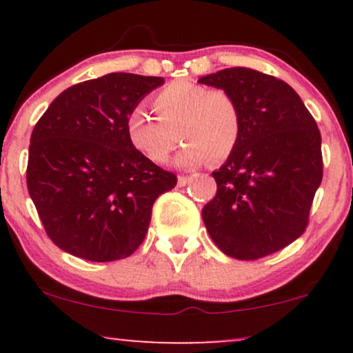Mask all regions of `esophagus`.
I'll list each match as a JSON object with an SVG mask.
<instances>
[{"label": "esophagus", "mask_w": 353, "mask_h": 353, "mask_svg": "<svg viewBox=\"0 0 353 353\" xmlns=\"http://www.w3.org/2000/svg\"><path fill=\"white\" fill-rule=\"evenodd\" d=\"M188 181H190V176H185V175H180L178 176V186L183 188L188 185Z\"/></svg>", "instance_id": "1"}]
</instances>
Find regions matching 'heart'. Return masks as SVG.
<instances>
[{
	"instance_id": "heart-1",
	"label": "heart",
	"mask_w": 353,
	"mask_h": 353,
	"mask_svg": "<svg viewBox=\"0 0 353 353\" xmlns=\"http://www.w3.org/2000/svg\"><path fill=\"white\" fill-rule=\"evenodd\" d=\"M157 119L134 109L125 130L132 146L154 162H163L180 138L186 141L176 154L178 167L220 162L236 151L243 134L239 103L226 90H210L192 80H175L152 98Z\"/></svg>"
}]
</instances>
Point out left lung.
Instances as JSON below:
<instances>
[{"mask_svg": "<svg viewBox=\"0 0 353 353\" xmlns=\"http://www.w3.org/2000/svg\"><path fill=\"white\" fill-rule=\"evenodd\" d=\"M239 103L243 134L212 173L216 194L202 220L221 252L257 260L302 236L323 178L321 134L301 96L286 81L248 67L201 77Z\"/></svg>", "mask_w": 353, "mask_h": 353, "instance_id": "obj_1", "label": "left lung"}]
</instances>
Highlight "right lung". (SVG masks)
<instances>
[{
    "mask_svg": "<svg viewBox=\"0 0 353 353\" xmlns=\"http://www.w3.org/2000/svg\"><path fill=\"white\" fill-rule=\"evenodd\" d=\"M162 77L115 72L62 91L32 132L27 188L46 234L65 252L114 262L143 243L175 173L139 154L128 114Z\"/></svg>",
    "mask_w": 353,
    "mask_h": 353,
    "instance_id": "1",
    "label": "right lung"
}]
</instances>
